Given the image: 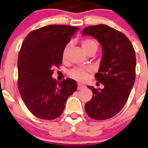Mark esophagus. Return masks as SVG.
<instances>
[{
    "label": "esophagus",
    "mask_w": 148,
    "mask_h": 148,
    "mask_svg": "<svg viewBox=\"0 0 148 148\" xmlns=\"http://www.w3.org/2000/svg\"><path fill=\"white\" fill-rule=\"evenodd\" d=\"M84 85L81 84H77V90H81V89L84 88Z\"/></svg>",
    "instance_id": "obj_1"
}]
</instances>
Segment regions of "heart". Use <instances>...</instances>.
<instances>
[{
  "instance_id": "b5f03b06",
  "label": "heart",
  "mask_w": 148,
  "mask_h": 148,
  "mask_svg": "<svg viewBox=\"0 0 148 148\" xmlns=\"http://www.w3.org/2000/svg\"><path fill=\"white\" fill-rule=\"evenodd\" d=\"M81 46L86 54L90 51H97L98 49V43L95 39L90 38H85L81 40ZM67 50L68 47H65L63 50L62 58L64 60L67 56ZM90 73V70L89 69H81V68H74L70 71V75L72 77L79 81H84L87 78L89 74Z\"/></svg>"
}]
</instances>
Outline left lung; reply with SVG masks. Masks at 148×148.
I'll return each mask as SVG.
<instances>
[{
    "mask_svg": "<svg viewBox=\"0 0 148 148\" xmlns=\"http://www.w3.org/2000/svg\"><path fill=\"white\" fill-rule=\"evenodd\" d=\"M83 35H90L103 47V58L95 78L104 88L92 90L93 97L85 110L93 119L106 120L119 112L125 105L135 80L136 57L133 45L125 35L110 26H87Z\"/></svg>",
    "mask_w": 148,
    "mask_h": 148,
    "instance_id": "left-lung-1",
    "label": "left lung"
}]
</instances>
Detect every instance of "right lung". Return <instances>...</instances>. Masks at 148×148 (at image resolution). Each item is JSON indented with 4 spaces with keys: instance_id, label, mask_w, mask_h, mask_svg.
I'll return each mask as SVG.
<instances>
[{
    "instance_id": "1",
    "label": "right lung",
    "mask_w": 148,
    "mask_h": 148,
    "mask_svg": "<svg viewBox=\"0 0 148 148\" xmlns=\"http://www.w3.org/2000/svg\"><path fill=\"white\" fill-rule=\"evenodd\" d=\"M78 27L49 25L25 38L18 55V90L27 109L36 117L53 120L62 114L67 99L75 92L71 78L61 83L52 78L54 67L62 63V53Z\"/></svg>"
}]
</instances>
